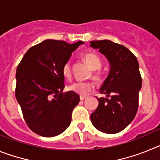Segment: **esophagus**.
<instances>
[{"label":"esophagus","mask_w":160,"mask_h":160,"mask_svg":"<svg viewBox=\"0 0 160 160\" xmlns=\"http://www.w3.org/2000/svg\"><path fill=\"white\" fill-rule=\"evenodd\" d=\"M87 98V97L86 96H80V99L82 100V101H83L84 99H86Z\"/></svg>","instance_id":"obj_1"}]
</instances>
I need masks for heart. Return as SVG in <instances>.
Here are the masks:
<instances>
[{
	"mask_svg": "<svg viewBox=\"0 0 160 160\" xmlns=\"http://www.w3.org/2000/svg\"><path fill=\"white\" fill-rule=\"evenodd\" d=\"M86 64L92 70V78L94 80H99L101 78V73L98 69L101 67L102 62L98 55L95 53L89 52L85 53L82 57ZM63 75L67 78H70L72 76L71 64L68 61L62 66ZM94 84L90 82H77L71 84L69 87V90L79 94L81 96H86L90 94L94 90Z\"/></svg>",
	"mask_w": 160,
	"mask_h": 160,
	"instance_id": "obj_1",
	"label": "heart"
}]
</instances>
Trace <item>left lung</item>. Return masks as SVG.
Listing matches in <instances>:
<instances>
[{"mask_svg":"<svg viewBox=\"0 0 160 160\" xmlns=\"http://www.w3.org/2000/svg\"><path fill=\"white\" fill-rule=\"evenodd\" d=\"M90 42L110 63L109 74L99 90L107 98H97L98 106L90 120L98 131L115 134L132 122L138 111V92L142 87L138 60L128 48L111 41Z\"/></svg>","mask_w":160,"mask_h":160,"instance_id":"left-lung-1","label":"left lung"}]
</instances>
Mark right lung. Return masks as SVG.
<instances>
[{
  "label": "right lung",
  "instance_id": "1",
  "mask_svg": "<svg viewBox=\"0 0 160 160\" xmlns=\"http://www.w3.org/2000/svg\"><path fill=\"white\" fill-rule=\"evenodd\" d=\"M83 43L47 39L29 49L17 68L16 98L29 129L41 136H56L70 126L80 98L62 93V66Z\"/></svg>",
  "mask_w": 160,
  "mask_h": 160
}]
</instances>
